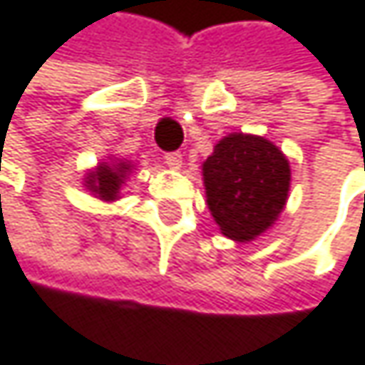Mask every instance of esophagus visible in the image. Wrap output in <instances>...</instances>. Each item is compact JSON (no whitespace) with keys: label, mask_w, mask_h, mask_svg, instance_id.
Instances as JSON below:
<instances>
[{"label":"esophagus","mask_w":365,"mask_h":365,"mask_svg":"<svg viewBox=\"0 0 365 365\" xmlns=\"http://www.w3.org/2000/svg\"><path fill=\"white\" fill-rule=\"evenodd\" d=\"M164 162L170 168H179L181 166V151H168V153H164Z\"/></svg>","instance_id":"esophagus-1"}]
</instances>
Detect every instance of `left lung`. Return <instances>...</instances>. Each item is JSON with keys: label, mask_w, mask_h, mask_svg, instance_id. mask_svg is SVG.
Listing matches in <instances>:
<instances>
[{"label": "left lung", "mask_w": 365, "mask_h": 365, "mask_svg": "<svg viewBox=\"0 0 365 365\" xmlns=\"http://www.w3.org/2000/svg\"><path fill=\"white\" fill-rule=\"evenodd\" d=\"M207 205L220 231L250 242L280 216L291 184L284 153L263 136L229 134L203 162Z\"/></svg>", "instance_id": "left-lung-1"}]
</instances>
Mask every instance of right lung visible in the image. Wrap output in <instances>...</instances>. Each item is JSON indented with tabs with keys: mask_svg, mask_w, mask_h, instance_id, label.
Here are the masks:
<instances>
[{
	"mask_svg": "<svg viewBox=\"0 0 365 365\" xmlns=\"http://www.w3.org/2000/svg\"><path fill=\"white\" fill-rule=\"evenodd\" d=\"M130 170V164L128 162H117V164H100L98 170L89 173L87 175V188L91 192H96L100 199L104 201H113L117 199V192L123 184V179Z\"/></svg>",
	"mask_w": 365,
	"mask_h": 365,
	"instance_id": "obj_1",
	"label": "right lung"
}]
</instances>
